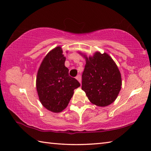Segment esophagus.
<instances>
[{"instance_id": "esophagus-1", "label": "esophagus", "mask_w": 151, "mask_h": 151, "mask_svg": "<svg viewBox=\"0 0 151 151\" xmlns=\"http://www.w3.org/2000/svg\"><path fill=\"white\" fill-rule=\"evenodd\" d=\"M76 79L77 80H78L79 82H80L81 83V76L80 75H78L76 76Z\"/></svg>"}]
</instances>
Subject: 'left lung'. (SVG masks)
Returning a JSON list of instances; mask_svg holds the SVG:
<instances>
[{
	"instance_id": "left-lung-1",
	"label": "left lung",
	"mask_w": 151,
	"mask_h": 151,
	"mask_svg": "<svg viewBox=\"0 0 151 151\" xmlns=\"http://www.w3.org/2000/svg\"><path fill=\"white\" fill-rule=\"evenodd\" d=\"M82 73L81 89L89 100L99 106H106L116 100L121 89L122 78L118 68L106 53L96 52L87 58Z\"/></svg>"
}]
</instances>
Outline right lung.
Here are the masks:
<instances>
[{"label": "right lung", "instance_id": "add662e5", "mask_svg": "<svg viewBox=\"0 0 151 151\" xmlns=\"http://www.w3.org/2000/svg\"><path fill=\"white\" fill-rule=\"evenodd\" d=\"M60 47L47 54L37 72L36 85L39 100L47 109L60 112L66 108L73 95V90L80 86L76 79L69 76L65 66L66 57Z\"/></svg>", "mask_w": 151, "mask_h": 151}]
</instances>
